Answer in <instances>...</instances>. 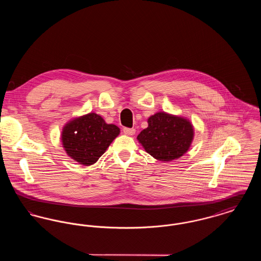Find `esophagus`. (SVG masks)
<instances>
[{
    "mask_svg": "<svg viewBox=\"0 0 261 261\" xmlns=\"http://www.w3.org/2000/svg\"><path fill=\"white\" fill-rule=\"evenodd\" d=\"M123 132H124L126 135H134L135 134V132H136V130L134 129V128H128V127H124L123 128Z\"/></svg>",
    "mask_w": 261,
    "mask_h": 261,
    "instance_id": "obj_1",
    "label": "esophagus"
}]
</instances>
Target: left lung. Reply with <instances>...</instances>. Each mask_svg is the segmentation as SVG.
I'll list each match as a JSON object with an SVG mask.
<instances>
[{
	"instance_id": "1",
	"label": "left lung",
	"mask_w": 261,
	"mask_h": 261,
	"mask_svg": "<svg viewBox=\"0 0 261 261\" xmlns=\"http://www.w3.org/2000/svg\"><path fill=\"white\" fill-rule=\"evenodd\" d=\"M149 126L137 139L147 152L162 162H169L182 156L190 148L194 130L184 118L158 112L150 116Z\"/></svg>"
}]
</instances>
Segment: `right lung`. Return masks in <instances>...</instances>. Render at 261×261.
Returning <instances> with one entry per match:
<instances>
[{"label": "right lung", "mask_w": 261, "mask_h": 261, "mask_svg": "<svg viewBox=\"0 0 261 261\" xmlns=\"http://www.w3.org/2000/svg\"><path fill=\"white\" fill-rule=\"evenodd\" d=\"M119 132L117 126L107 124L98 114L89 113L63 128V148L76 162L91 165L103 154Z\"/></svg>", "instance_id": "1"}]
</instances>
